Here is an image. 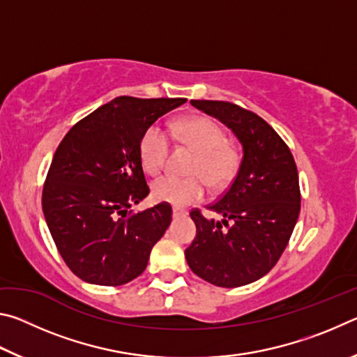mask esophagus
Instances as JSON below:
<instances>
[{"label": "esophagus", "mask_w": 357, "mask_h": 357, "mask_svg": "<svg viewBox=\"0 0 357 357\" xmlns=\"http://www.w3.org/2000/svg\"><path fill=\"white\" fill-rule=\"evenodd\" d=\"M187 213L184 209H179V208H173V217L174 219H178V217H184Z\"/></svg>", "instance_id": "esophagus-1"}]
</instances>
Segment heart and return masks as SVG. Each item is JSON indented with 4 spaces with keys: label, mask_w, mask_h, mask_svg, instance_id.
<instances>
[{
    "label": "heart",
    "mask_w": 357,
    "mask_h": 357,
    "mask_svg": "<svg viewBox=\"0 0 357 357\" xmlns=\"http://www.w3.org/2000/svg\"><path fill=\"white\" fill-rule=\"evenodd\" d=\"M173 135L197 153L189 168L192 176L176 178L168 174L155 179L153 195L157 202L185 206L202 200L206 183L211 189H222L236 176L241 167V151L228 143L227 132L214 119L204 116L179 119L173 126ZM168 153L170 138L167 132L157 124L149 126L138 144L143 170L159 174L164 170Z\"/></svg>",
    "instance_id": "1"
}]
</instances>
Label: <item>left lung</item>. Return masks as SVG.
<instances>
[{
	"label": "left lung",
	"instance_id": "1",
	"mask_svg": "<svg viewBox=\"0 0 357 357\" xmlns=\"http://www.w3.org/2000/svg\"><path fill=\"white\" fill-rule=\"evenodd\" d=\"M190 102L227 124L244 155L231 185L206 206L222 220L206 219L198 208L190 211L197 236L185 259L215 287H243L268 274L291 238L301 211L298 168L287 143L257 113L231 102Z\"/></svg>",
	"mask_w": 357,
	"mask_h": 357
}]
</instances>
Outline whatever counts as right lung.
I'll return each mask as SVG.
<instances>
[{
    "label": "right lung",
    "mask_w": 357,
    "mask_h": 357,
    "mask_svg": "<svg viewBox=\"0 0 357 357\" xmlns=\"http://www.w3.org/2000/svg\"><path fill=\"white\" fill-rule=\"evenodd\" d=\"M187 99L121 96L78 121L48 168L42 209L59 255L88 283L119 287L140 275L172 222V206L129 211L148 197L138 154L143 132Z\"/></svg>",
    "instance_id": "obj_1"
}]
</instances>
